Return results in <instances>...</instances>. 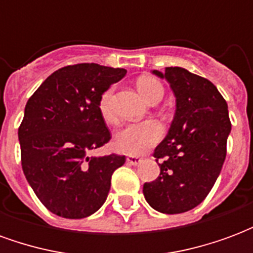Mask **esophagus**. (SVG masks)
Here are the masks:
<instances>
[{"label":"esophagus","mask_w":253,"mask_h":253,"mask_svg":"<svg viewBox=\"0 0 253 253\" xmlns=\"http://www.w3.org/2000/svg\"><path fill=\"white\" fill-rule=\"evenodd\" d=\"M141 161H142V159H141V157H137V156H128L126 159V163L128 165H138Z\"/></svg>","instance_id":"1"}]
</instances>
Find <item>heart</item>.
I'll use <instances>...</instances> for the list:
<instances>
[{
  "instance_id": "b5f03b06",
  "label": "heart",
  "mask_w": 253,
  "mask_h": 253,
  "mask_svg": "<svg viewBox=\"0 0 253 253\" xmlns=\"http://www.w3.org/2000/svg\"><path fill=\"white\" fill-rule=\"evenodd\" d=\"M137 88L139 93L142 94L149 103H157L161 100L164 94V88L157 78L150 76H142L137 80ZM111 99H112V89H108L107 92L101 94L99 101V111L101 118L108 123L115 122V114L111 107ZM163 127L157 121H145L139 123H131L127 125L115 134L114 145L116 150L121 153L130 154V156H138L149 149L154 148L163 138Z\"/></svg>"
}]
</instances>
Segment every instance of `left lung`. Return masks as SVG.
Wrapping results in <instances>:
<instances>
[{"mask_svg":"<svg viewBox=\"0 0 253 253\" xmlns=\"http://www.w3.org/2000/svg\"><path fill=\"white\" fill-rule=\"evenodd\" d=\"M176 96V112L168 135L154 149L160 176L143 184L154 210L186 212L201 205L211 191L226 157L232 128L228 104L215 85L183 67H165L163 74Z\"/></svg>","mask_w":253,"mask_h":253,"instance_id":"obj_1","label":"left lung"}]
</instances>
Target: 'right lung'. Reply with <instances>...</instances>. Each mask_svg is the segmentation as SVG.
<instances>
[{
	"mask_svg": "<svg viewBox=\"0 0 253 253\" xmlns=\"http://www.w3.org/2000/svg\"><path fill=\"white\" fill-rule=\"evenodd\" d=\"M126 69L77 63L61 67L27 101L19 127L21 167L39 201L59 217L85 218L110 192L111 177L126 157H89L110 142L99 101Z\"/></svg>",
	"mask_w": 253,
	"mask_h": 253,
	"instance_id": "obj_1",
	"label": "right lung"
}]
</instances>
